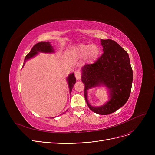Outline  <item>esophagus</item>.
<instances>
[{"label": "esophagus", "mask_w": 155, "mask_h": 155, "mask_svg": "<svg viewBox=\"0 0 155 155\" xmlns=\"http://www.w3.org/2000/svg\"><path fill=\"white\" fill-rule=\"evenodd\" d=\"M75 76L77 80H80L81 79V76H82V74H81V72L79 71H76L75 72Z\"/></svg>", "instance_id": "esophagus-1"}]
</instances>
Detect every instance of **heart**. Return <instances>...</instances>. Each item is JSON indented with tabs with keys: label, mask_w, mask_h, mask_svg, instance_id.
<instances>
[{
	"label": "heart",
	"mask_w": 155,
	"mask_h": 155,
	"mask_svg": "<svg viewBox=\"0 0 155 155\" xmlns=\"http://www.w3.org/2000/svg\"><path fill=\"white\" fill-rule=\"evenodd\" d=\"M75 54L81 58L85 57L88 63L95 61L100 54V48L96 45L80 44L74 48Z\"/></svg>",
	"instance_id": "heart-1"
}]
</instances>
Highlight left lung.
<instances>
[{
	"mask_svg": "<svg viewBox=\"0 0 155 155\" xmlns=\"http://www.w3.org/2000/svg\"><path fill=\"white\" fill-rule=\"evenodd\" d=\"M101 41L104 53L94 63L82 68V81L89 109L99 114L107 115L127 101L131 91L133 70L127 53L118 43L112 39ZM101 84L109 89L110 99L101 107H92L87 99V90Z\"/></svg>",
	"mask_w": 155,
	"mask_h": 155,
	"instance_id": "8db88e82",
	"label": "left lung"
}]
</instances>
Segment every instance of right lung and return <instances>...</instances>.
Returning <instances> with one entry per match:
<instances>
[{"instance_id": "obj_1", "label": "right lung", "mask_w": 155, "mask_h": 155, "mask_svg": "<svg viewBox=\"0 0 155 155\" xmlns=\"http://www.w3.org/2000/svg\"><path fill=\"white\" fill-rule=\"evenodd\" d=\"M39 52H42V53H53L54 52V49L53 48V46L50 45V42H40L38 43L34 46L32 48L31 50L26 55V56L24 58V61L23 66L24 67V64H25V62L27 61L28 60L32 58L38 54ZM67 81L68 83V87H69V90H70V93L72 91V88L73 85H75L76 82V78L75 77L74 73H71V74L69 75V76L67 78ZM64 114V113H63Z\"/></svg>"}]
</instances>
